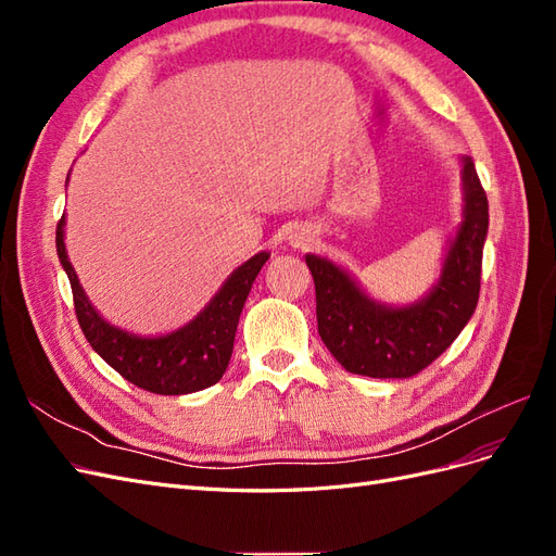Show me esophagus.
<instances>
[{
	"label": "esophagus",
	"mask_w": 556,
	"mask_h": 556,
	"mask_svg": "<svg viewBox=\"0 0 556 556\" xmlns=\"http://www.w3.org/2000/svg\"><path fill=\"white\" fill-rule=\"evenodd\" d=\"M308 241V237H294V245H304Z\"/></svg>",
	"instance_id": "obj_1"
}]
</instances>
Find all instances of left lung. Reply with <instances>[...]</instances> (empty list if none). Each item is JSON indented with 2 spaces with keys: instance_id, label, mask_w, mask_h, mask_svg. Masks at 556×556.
Returning a JSON list of instances; mask_svg holds the SVG:
<instances>
[{
  "instance_id": "8db88e82",
  "label": "left lung",
  "mask_w": 556,
  "mask_h": 556,
  "mask_svg": "<svg viewBox=\"0 0 556 556\" xmlns=\"http://www.w3.org/2000/svg\"><path fill=\"white\" fill-rule=\"evenodd\" d=\"M464 220L450 241L441 278L410 306H384L339 264L306 255L315 282L317 331L345 371L368 378H410L457 339L480 296L482 248L490 204L470 157L462 160Z\"/></svg>"
}]
</instances>
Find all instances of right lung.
I'll use <instances>...</instances> for the list:
<instances>
[{
	"label": "right lung",
	"instance_id": "1",
	"mask_svg": "<svg viewBox=\"0 0 556 556\" xmlns=\"http://www.w3.org/2000/svg\"><path fill=\"white\" fill-rule=\"evenodd\" d=\"M55 245L60 264L72 282L74 308L83 333L97 355L125 380L146 392L178 396L206 390L223 378L231 359L243 304L268 260V252H257L241 264L192 323L164 336H137L106 323L83 292L74 266L66 257L64 215L58 223Z\"/></svg>",
	"mask_w": 556,
	"mask_h": 556
}]
</instances>
